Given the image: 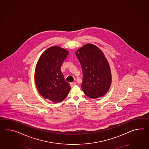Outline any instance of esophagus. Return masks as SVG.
Wrapping results in <instances>:
<instances>
[{
  "label": "esophagus",
  "instance_id": "obj_1",
  "mask_svg": "<svg viewBox=\"0 0 149 149\" xmlns=\"http://www.w3.org/2000/svg\"><path fill=\"white\" fill-rule=\"evenodd\" d=\"M76 84V83L75 82H72L70 83V86H72V87H73V86H75Z\"/></svg>",
  "mask_w": 149,
  "mask_h": 149
}]
</instances>
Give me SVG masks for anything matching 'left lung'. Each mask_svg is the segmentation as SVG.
<instances>
[{
    "label": "left lung",
    "instance_id": "left-lung-1",
    "mask_svg": "<svg viewBox=\"0 0 149 149\" xmlns=\"http://www.w3.org/2000/svg\"><path fill=\"white\" fill-rule=\"evenodd\" d=\"M76 55L82 69L83 91L93 99L105 95L109 89L112 77L109 64L103 52L95 45L87 44L79 49Z\"/></svg>",
    "mask_w": 149,
    "mask_h": 149
}]
</instances>
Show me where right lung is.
<instances>
[{"label": "right lung", "mask_w": 149, "mask_h": 149, "mask_svg": "<svg viewBox=\"0 0 149 149\" xmlns=\"http://www.w3.org/2000/svg\"><path fill=\"white\" fill-rule=\"evenodd\" d=\"M68 52L58 46L45 50L37 63L35 75L37 89L45 99L59 103L66 98L70 86L61 71Z\"/></svg>", "instance_id": "add662e5"}]
</instances>
